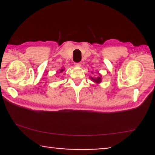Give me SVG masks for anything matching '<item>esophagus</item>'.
I'll return each instance as SVG.
<instances>
[{
  "mask_svg": "<svg viewBox=\"0 0 155 155\" xmlns=\"http://www.w3.org/2000/svg\"><path fill=\"white\" fill-rule=\"evenodd\" d=\"M74 65H75L76 66L79 67V66H81V62H78V63H75V64H74Z\"/></svg>",
  "mask_w": 155,
  "mask_h": 155,
  "instance_id": "34e87169",
  "label": "esophagus"
}]
</instances>
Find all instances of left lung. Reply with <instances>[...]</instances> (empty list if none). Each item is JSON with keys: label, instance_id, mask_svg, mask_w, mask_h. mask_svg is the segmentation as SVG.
<instances>
[{"label": "left lung", "instance_id": "8db88e82", "mask_svg": "<svg viewBox=\"0 0 155 155\" xmlns=\"http://www.w3.org/2000/svg\"><path fill=\"white\" fill-rule=\"evenodd\" d=\"M92 73H93V72H92ZM90 79H91V81H94L95 83L99 84L102 81V75H101V74H99L98 76L97 77H96V78L90 77Z\"/></svg>", "mask_w": 155, "mask_h": 155}]
</instances>
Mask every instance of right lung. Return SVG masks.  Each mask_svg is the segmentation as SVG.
Returning a JSON list of instances; mask_svg holds the SVG:
<instances>
[{"instance_id": "1", "label": "right lung", "mask_w": 155, "mask_h": 155, "mask_svg": "<svg viewBox=\"0 0 155 155\" xmlns=\"http://www.w3.org/2000/svg\"><path fill=\"white\" fill-rule=\"evenodd\" d=\"M63 71H64V69H60V73L62 72Z\"/></svg>"}]
</instances>
